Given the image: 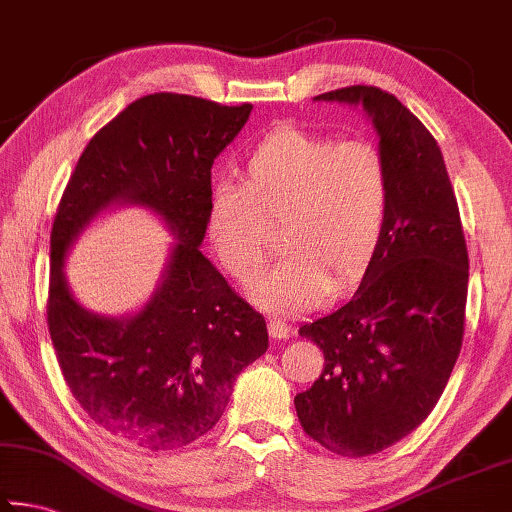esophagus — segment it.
Wrapping results in <instances>:
<instances>
[{
  "label": "esophagus",
  "mask_w": 512,
  "mask_h": 512,
  "mask_svg": "<svg viewBox=\"0 0 512 512\" xmlns=\"http://www.w3.org/2000/svg\"><path fill=\"white\" fill-rule=\"evenodd\" d=\"M289 332H291V327L287 320L275 318V316L268 318V334H271L273 339H287Z\"/></svg>",
  "instance_id": "1"
}]
</instances>
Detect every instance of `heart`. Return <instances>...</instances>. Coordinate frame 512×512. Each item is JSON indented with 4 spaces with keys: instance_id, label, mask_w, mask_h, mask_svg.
<instances>
[{
    "instance_id": "b5f03b06",
    "label": "heart",
    "mask_w": 512,
    "mask_h": 512,
    "mask_svg": "<svg viewBox=\"0 0 512 512\" xmlns=\"http://www.w3.org/2000/svg\"><path fill=\"white\" fill-rule=\"evenodd\" d=\"M391 180L381 151L282 126L248 155L241 183H219L207 201V232L216 259L237 282L264 268L271 232L284 257L253 289L259 307L305 311L350 284L375 255L386 225Z\"/></svg>"
}]
</instances>
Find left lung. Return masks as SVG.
Segmentation results:
<instances>
[{"instance_id": "left-lung-1", "label": "left lung", "mask_w": 512, "mask_h": 512, "mask_svg": "<svg viewBox=\"0 0 512 512\" xmlns=\"http://www.w3.org/2000/svg\"><path fill=\"white\" fill-rule=\"evenodd\" d=\"M316 101L359 106L391 180L386 225L354 296L300 327L325 354L298 393L302 429L339 456H368L418 429L443 395L463 345L470 262L461 214L433 135L372 85Z\"/></svg>"}]
</instances>
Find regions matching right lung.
I'll use <instances>...</instances> for the list:
<instances>
[{"label": "right lung", "instance_id": "right-lung-1", "mask_svg": "<svg viewBox=\"0 0 512 512\" xmlns=\"http://www.w3.org/2000/svg\"><path fill=\"white\" fill-rule=\"evenodd\" d=\"M253 106L158 92L133 101L85 146L51 228L47 323L69 391L124 443L167 452L210 431L232 384L268 348L266 320L201 253L212 164ZM112 204L158 213L177 239L159 287L133 317L81 308L64 257Z\"/></svg>", "mask_w": 512, "mask_h": 512}]
</instances>
